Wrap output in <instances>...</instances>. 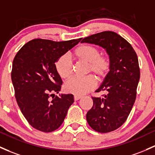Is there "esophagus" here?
Returning <instances> with one entry per match:
<instances>
[{"instance_id":"esophagus-1","label":"esophagus","mask_w":155,"mask_h":155,"mask_svg":"<svg viewBox=\"0 0 155 155\" xmlns=\"http://www.w3.org/2000/svg\"><path fill=\"white\" fill-rule=\"evenodd\" d=\"M80 98H81V96H74L75 101H77V100L80 99Z\"/></svg>"}]
</instances>
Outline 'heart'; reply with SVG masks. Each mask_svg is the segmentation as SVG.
Returning a JSON list of instances; mask_svg holds the SVG:
<instances>
[{"label": "heart", "instance_id": "1", "mask_svg": "<svg viewBox=\"0 0 155 155\" xmlns=\"http://www.w3.org/2000/svg\"><path fill=\"white\" fill-rule=\"evenodd\" d=\"M74 56L76 60L87 64V73L93 74L97 80H102L110 72V59L107 56L101 55L100 49L95 45H79L74 50ZM55 69L62 79H69L73 74V64L68 56L63 55L59 57L55 62ZM95 85L96 81L91 75L82 78L74 77L65 83L64 91L81 96L93 90Z\"/></svg>", "mask_w": 155, "mask_h": 155}]
</instances>
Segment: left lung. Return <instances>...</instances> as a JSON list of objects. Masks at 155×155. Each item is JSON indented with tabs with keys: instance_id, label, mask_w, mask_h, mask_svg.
I'll use <instances>...</instances> for the list:
<instances>
[{
	"instance_id": "1",
	"label": "left lung",
	"mask_w": 155,
	"mask_h": 155,
	"mask_svg": "<svg viewBox=\"0 0 155 155\" xmlns=\"http://www.w3.org/2000/svg\"><path fill=\"white\" fill-rule=\"evenodd\" d=\"M81 42L104 48L110 57V72L96 91H107V94L103 95V98L92 97L93 105L86 118L88 124L96 132H112L126 121L135 101L140 79L137 54L130 42L110 31L87 37Z\"/></svg>"
}]
</instances>
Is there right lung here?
<instances>
[{"label":"right lung","mask_w":155,"mask_h":155,"mask_svg":"<svg viewBox=\"0 0 155 155\" xmlns=\"http://www.w3.org/2000/svg\"><path fill=\"white\" fill-rule=\"evenodd\" d=\"M81 39L62 42L35 39L15 55L11 74L15 98L27 121L37 130H57L74 103L72 94L54 95L62 84L55 62Z\"/></svg>","instance_id":"1"}]
</instances>
